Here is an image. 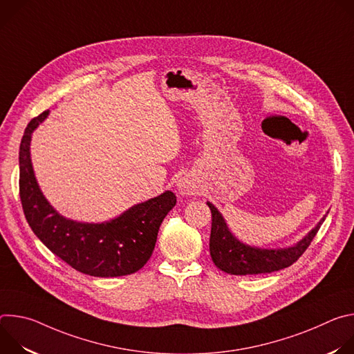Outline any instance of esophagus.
<instances>
[{
    "mask_svg": "<svg viewBox=\"0 0 354 354\" xmlns=\"http://www.w3.org/2000/svg\"><path fill=\"white\" fill-rule=\"evenodd\" d=\"M178 190L183 196H192L197 192V183L192 175H185L178 180Z\"/></svg>",
    "mask_w": 354,
    "mask_h": 354,
    "instance_id": "34e87169",
    "label": "esophagus"
}]
</instances>
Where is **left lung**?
<instances>
[{
	"label": "left lung",
	"mask_w": 354,
	"mask_h": 354,
	"mask_svg": "<svg viewBox=\"0 0 354 354\" xmlns=\"http://www.w3.org/2000/svg\"><path fill=\"white\" fill-rule=\"evenodd\" d=\"M212 210V234H210V255L214 265L230 274L246 276L262 274L281 270L291 266L317 235L328 213L319 223L295 245L286 248H258L239 241L228 228L223 214L217 207L207 201Z\"/></svg>",
	"instance_id": "obj_1"
}]
</instances>
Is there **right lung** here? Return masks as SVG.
<instances>
[{
	"mask_svg": "<svg viewBox=\"0 0 354 354\" xmlns=\"http://www.w3.org/2000/svg\"><path fill=\"white\" fill-rule=\"evenodd\" d=\"M47 116L48 111L29 122L19 147V194L28 224L56 257L84 274L136 273L153 255L160 225L176 205V196L167 190L104 223L66 218L44 197L30 160L32 133Z\"/></svg>",
	"mask_w": 354,
	"mask_h": 354,
	"instance_id": "right-lung-1",
	"label": "right lung"
}]
</instances>
